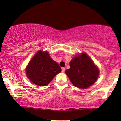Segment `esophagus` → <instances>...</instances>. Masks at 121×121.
Wrapping results in <instances>:
<instances>
[{"label":"esophagus","instance_id":"34e87169","mask_svg":"<svg viewBox=\"0 0 121 121\" xmlns=\"http://www.w3.org/2000/svg\"><path fill=\"white\" fill-rule=\"evenodd\" d=\"M65 68H62V72H63V73H64V72H65Z\"/></svg>","mask_w":121,"mask_h":121}]
</instances>
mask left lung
I'll return each mask as SVG.
<instances>
[{"instance_id": "left-lung-1", "label": "left lung", "mask_w": 121, "mask_h": 121, "mask_svg": "<svg viewBox=\"0 0 121 121\" xmlns=\"http://www.w3.org/2000/svg\"><path fill=\"white\" fill-rule=\"evenodd\" d=\"M70 67L65 73L72 83L79 88H87L99 77L98 68L85 53L73 58L70 62Z\"/></svg>"}]
</instances>
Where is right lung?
Instances as JSON below:
<instances>
[{"mask_svg": "<svg viewBox=\"0 0 121 121\" xmlns=\"http://www.w3.org/2000/svg\"><path fill=\"white\" fill-rule=\"evenodd\" d=\"M61 72L58 64L51 58L47 52L38 51L26 67V75L32 83L47 85Z\"/></svg>", "mask_w": 121, "mask_h": 121, "instance_id": "right-lung-1", "label": "right lung"}]
</instances>
